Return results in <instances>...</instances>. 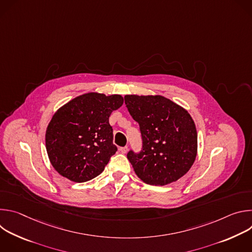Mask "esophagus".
Returning <instances> with one entry per match:
<instances>
[{
  "label": "esophagus",
  "mask_w": 252,
  "mask_h": 252,
  "mask_svg": "<svg viewBox=\"0 0 252 252\" xmlns=\"http://www.w3.org/2000/svg\"><path fill=\"white\" fill-rule=\"evenodd\" d=\"M120 151H121L122 154H126L127 151H128V148H127V147H124V148H121Z\"/></svg>",
  "instance_id": "34e87169"
}]
</instances>
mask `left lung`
Wrapping results in <instances>:
<instances>
[{
	"label": "left lung",
	"instance_id": "1",
	"mask_svg": "<svg viewBox=\"0 0 252 252\" xmlns=\"http://www.w3.org/2000/svg\"><path fill=\"white\" fill-rule=\"evenodd\" d=\"M125 102L139 125L142 138L140 153L127 154L135 174L152 186L176 182L196 158L197 132L192 118L162 95L127 94Z\"/></svg>",
	"mask_w": 252,
	"mask_h": 252
}]
</instances>
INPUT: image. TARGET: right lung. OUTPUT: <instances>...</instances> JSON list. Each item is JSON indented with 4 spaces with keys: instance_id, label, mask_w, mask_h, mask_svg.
Returning a JSON list of instances; mask_svg holds the SVG:
<instances>
[{
    "instance_id": "obj_1",
    "label": "right lung",
    "mask_w": 252,
    "mask_h": 252,
    "mask_svg": "<svg viewBox=\"0 0 252 252\" xmlns=\"http://www.w3.org/2000/svg\"><path fill=\"white\" fill-rule=\"evenodd\" d=\"M123 103L121 94L88 93L55 113L46 131V149L61 175L85 183L103 171L118 151L109 118Z\"/></svg>"
}]
</instances>
